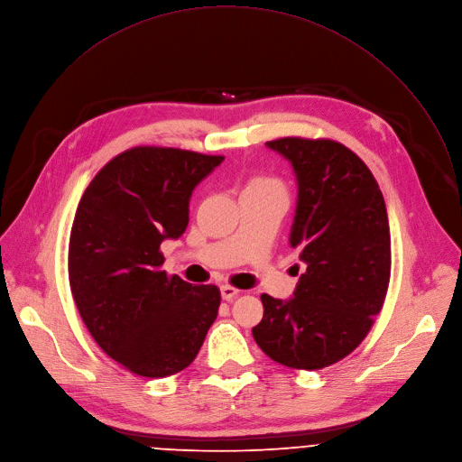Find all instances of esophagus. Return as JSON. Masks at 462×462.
<instances>
[{
    "mask_svg": "<svg viewBox=\"0 0 462 462\" xmlns=\"http://www.w3.org/2000/svg\"><path fill=\"white\" fill-rule=\"evenodd\" d=\"M220 293H222V299H224V300H233V299H236V297L240 295V290H236V288L229 286V284H224V286L220 288Z\"/></svg>",
    "mask_w": 462,
    "mask_h": 462,
    "instance_id": "obj_1",
    "label": "esophagus"
}]
</instances>
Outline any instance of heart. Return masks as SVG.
<instances>
[{
    "mask_svg": "<svg viewBox=\"0 0 462 462\" xmlns=\"http://www.w3.org/2000/svg\"><path fill=\"white\" fill-rule=\"evenodd\" d=\"M245 191H279V193H284V183L281 180L273 178V176H267V174H254L245 181L242 193H245Z\"/></svg>",
    "mask_w": 462,
    "mask_h": 462,
    "instance_id": "1",
    "label": "heart"
}]
</instances>
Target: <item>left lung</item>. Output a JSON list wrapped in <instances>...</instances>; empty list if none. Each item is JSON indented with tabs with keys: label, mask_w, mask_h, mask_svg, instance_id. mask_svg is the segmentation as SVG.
Returning <instances> with one entry per match:
<instances>
[{
	"label": "left lung",
	"mask_w": 462,
	"mask_h": 462,
	"mask_svg": "<svg viewBox=\"0 0 462 462\" xmlns=\"http://www.w3.org/2000/svg\"><path fill=\"white\" fill-rule=\"evenodd\" d=\"M265 145L297 174L290 244L306 271L293 299L260 297L263 317L253 338L274 362L322 370L347 356L383 310L392 273L384 197L367 165L335 140L288 136Z\"/></svg>",
	"instance_id": "8db88e82"
}]
</instances>
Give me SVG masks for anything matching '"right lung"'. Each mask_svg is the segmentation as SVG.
<instances>
[{"label":"right lung","mask_w":462,"mask_h":462,"mask_svg":"<svg viewBox=\"0 0 462 462\" xmlns=\"http://www.w3.org/2000/svg\"><path fill=\"white\" fill-rule=\"evenodd\" d=\"M224 156L140 145L107 162L70 229L69 284L97 344L134 375H174L195 360L220 290L162 269L160 245L183 235L189 199Z\"/></svg>","instance_id":"1"}]
</instances>
